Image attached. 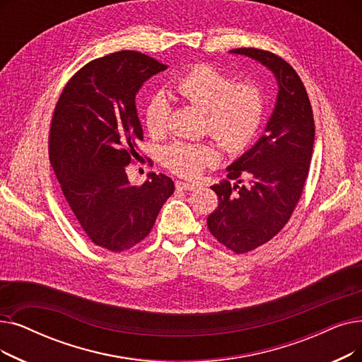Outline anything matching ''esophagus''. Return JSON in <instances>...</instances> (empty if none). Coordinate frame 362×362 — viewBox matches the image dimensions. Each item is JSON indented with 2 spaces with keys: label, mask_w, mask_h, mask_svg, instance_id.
I'll return each instance as SVG.
<instances>
[{
  "label": "esophagus",
  "mask_w": 362,
  "mask_h": 362,
  "mask_svg": "<svg viewBox=\"0 0 362 362\" xmlns=\"http://www.w3.org/2000/svg\"><path fill=\"white\" fill-rule=\"evenodd\" d=\"M195 187H197L195 183L183 182V180H176V189H177V191H194Z\"/></svg>",
  "instance_id": "1"
}]
</instances>
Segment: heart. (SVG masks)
Returning a JSON list of instances; mask_svg holds the SVG:
<instances>
[{
  "mask_svg": "<svg viewBox=\"0 0 362 362\" xmlns=\"http://www.w3.org/2000/svg\"><path fill=\"white\" fill-rule=\"evenodd\" d=\"M175 91L185 100L206 111V130L228 152L243 151L253 140L264 117L262 90L248 81L233 83L232 78L210 65H197L175 83ZM170 103L164 94H155L145 107V121L151 134L160 136L167 129ZM214 146L176 140L163 151L164 165L183 177H195L216 164Z\"/></svg>",
  "mask_w": 362,
  "mask_h": 362,
  "instance_id": "1",
  "label": "heart"
}]
</instances>
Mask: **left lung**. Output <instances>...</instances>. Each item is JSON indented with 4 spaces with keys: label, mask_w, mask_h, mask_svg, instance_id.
Returning <instances> with one entry per match:
<instances>
[{
    "label": "left lung",
    "mask_w": 362,
    "mask_h": 362,
    "mask_svg": "<svg viewBox=\"0 0 362 362\" xmlns=\"http://www.w3.org/2000/svg\"><path fill=\"white\" fill-rule=\"evenodd\" d=\"M271 69L278 83L276 105L259 142L226 170L237 180L213 185L217 209L207 217L213 237L243 255L272 240L287 225L302 197L315 140L312 106L300 76L287 62L260 49H235ZM245 180L247 185H241Z\"/></svg>",
    "instance_id": "1"
}]
</instances>
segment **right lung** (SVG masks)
Here are the masks:
<instances>
[{
	"label": "right lung",
	"mask_w": 362,
	"mask_h": 362,
	"mask_svg": "<svg viewBox=\"0 0 362 362\" xmlns=\"http://www.w3.org/2000/svg\"><path fill=\"white\" fill-rule=\"evenodd\" d=\"M164 69L132 50L94 59L68 81L52 118L49 158L62 192L91 243L115 253L148 237L175 192L164 175L133 186L125 173L144 140L136 94Z\"/></svg>",
	"instance_id": "obj_1"
}]
</instances>
